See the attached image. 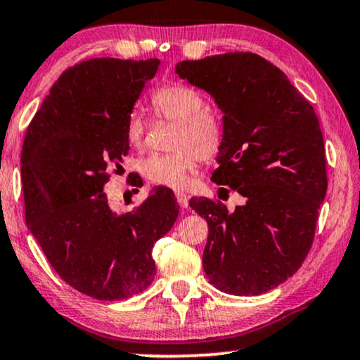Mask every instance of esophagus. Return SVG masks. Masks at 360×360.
<instances>
[{"instance_id": "esophagus-1", "label": "esophagus", "mask_w": 360, "mask_h": 360, "mask_svg": "<svg viewBox=\"0 0 360 360\" xmlns=\"http://www.w3.org/2000/svg\"><path fill=\"white\" fill-rule=\"evenodd\" d=\"M175 198H176V201H179V204H180V207H188V195L185 191H175Z\"/></svg>"}]
</instances>
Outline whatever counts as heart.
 Listing matches in <instances>:
<instances>
[{
	"mask_svg": "<svg viewBox=\"0 0 360 360\" xmlns=\"http://www.w3.org/2000/svg\"><path fill=\"white\" fill-rule=\"evenodd\" d=\"M153 114L175 122L170 153H153L140 161L141 175L156 185L185 188L196 174L199 162L212 159L224 140V127L214 110L204 108V98L195 88L169 82L149 98ZM145 122L138 112L129 114L124 135L131 148L145 140Z\"/></svg>",
	"mask_w": 360,
	"mask_h": 360,
	"instance_id": "heart-1",
	"label": "heart"
}]
</instances>
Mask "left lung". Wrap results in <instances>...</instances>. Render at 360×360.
Instances as JSON below:
<instances>
[{"instance_id": "1", "label": "left lung", "mask_w": 360, "mask_h": 360, "mask_svg": "<svg viewBox=\"0 0 360 360\" xmlns=\"http://www.w3.org/2000/svg\"><path fill=\"white\" fill-rule=\"evenodd\" d=\"M175 72L211 93L222 109L224 140L212 181L225 186L220 193L245 198L233 212L217 199L190 201L209 225L204 272L229 295H262L296 274L312 248L328 186L317 114L259 54L181 60Z\"/></svg>"}]
</instances>
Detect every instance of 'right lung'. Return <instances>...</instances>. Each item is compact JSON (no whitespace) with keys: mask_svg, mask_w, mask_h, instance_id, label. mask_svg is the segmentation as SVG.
I'll return each mask as SVG.
<instances>
[{"mask_svg":"<svg viewBox=\"0 0 360 360\" xmlns=\"http://www.w3.org/2000/svg\"><path fill=\"white\" fill-rule=\"evenodd\" d=\"M159 63L99 58L72 65L24 138L25 222L60 278L99 301L129 300L153 283V246L179 215L169 188H153L122 215L104 193L110 169L130 151L125 120Z\"/></svg>","mask_w":360,"mask_h":360,"instance_id":"right-lung-1","label":"right lung"}]
</instances>
